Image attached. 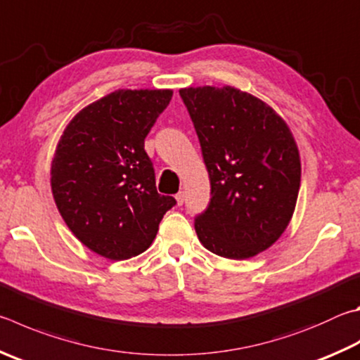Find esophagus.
I'll return each mask as SVG.
<instances>
[{"mask_svg":"<svg viewBox=\"0 0 360 360\" xmlns=\"http://www.w3.org/2000/svg\"><path fill=\"white\" fill-rule=\"evenodd\" d=\"M176 201H178V205L179 206H182V205H184V200H186V193L184 192H178V193H176Z\"/></svg>","mask_w":360,"mask_h":360,"instance_id":"esophagus-1","label":"esophagus"}]
</instances>
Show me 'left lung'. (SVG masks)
Segmentation results:
<instances>
[{
	"instance_id": "obj_1",
	"label": "left lung",
	"mask_w": 360,
	"mask_h": 360,
	"mask_svg": "<svg viewBox=\"0 0 360 360\" xmlns=\"http://www.w3.org/2000/svg\"><path fill=\"white\" fill-rule=\"evenodd\" d=\"M198 135L211 201L195 217L209 252L245 259L282 236L296 207L300 159L286 122L233 86L179 91Z\"/></svg>"
}]
</instances>
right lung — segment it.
Here are the masks:
<instances>
[{
  "instance_id": "obj_1",
  "label": "right lung",
  "mask_w": 360,
  "mask_h": 360,
  "mask_svg": "<svg viewBox=\"0 0 360 360\" xmlns=\"http://www.w3.org/2000/svg\"><path fill=\"white\" fill-rule=\"evenodd\" d=\"M172 89H117L84 107L64 130L51 162V192L69 230L108 259L153 244L176 205L158 193L145 139Z\"/></svg>"
}]
</instances>
